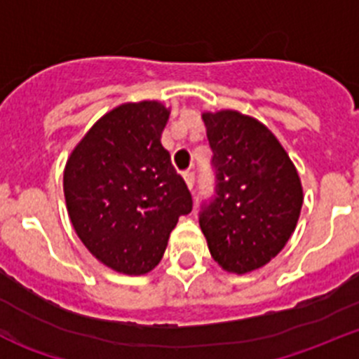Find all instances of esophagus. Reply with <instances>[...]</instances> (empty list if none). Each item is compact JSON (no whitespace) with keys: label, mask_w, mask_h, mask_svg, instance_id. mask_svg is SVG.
I'll use <instances>...</instances> for the list:
<instances>
[{"label":"esophagus","mask_w":359,"mask_h":359,"mask_svg":"<svg viewBox=\"0 0 359 359\" xmlns=\"http://www.w3.org/2000/svg\"><path fill=\"white\" fill-rule=\"evenodd\" d=\"M184 180H186V184H187V187H189V189H193V187H195V173H193V172L184 173Z\"/></svg>","instance_id":"esophagus-1"}]
</instances>
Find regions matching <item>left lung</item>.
I'll use <instances>...</instances> for the list:
<instances>
[{"instance_id":"8db88e82","label":"left lung","mask_w":359,"mask_h":359,"mask_svg":"<svg viewBox=\"0 0 359 359\" xmlns=\"http://www.w3.org/2000/svg\"><path fill=\"white\" fill-rule=\"evenodd\" d=\"M216 196L200 211V229L219 266L247 273L288 243L302 208V184L283 144L256 118L203 112Z\"/></svg>"}]
</instances>
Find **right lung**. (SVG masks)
Returning <instances> with one entry per match:
<instances>
[{"label":"right lung","instance_id":"add662e5","mask_svg":"<svg viewBox=\"0 0 359 359\" xmlns=\"http://www.w3.org/2000/svg\"><path fill=\"white\" fill-rule=\"evenodd\" d=\"M170 111L123 103L96 121L71 151L64 196L75 232L105 266L143 276L159 264L193 200L161 144Z\"/></svg>","mask_w":359,"mask_h":359}]
</instances>
